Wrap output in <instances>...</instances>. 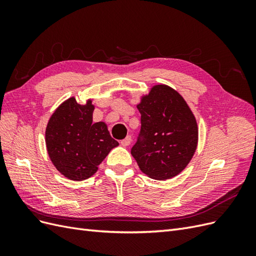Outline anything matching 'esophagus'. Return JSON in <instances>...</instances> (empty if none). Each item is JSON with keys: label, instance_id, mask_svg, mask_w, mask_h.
Returning <instances> with one entry per match:
<instances>
[{"label": "esophagus", "instance_id": "obj_1", "mask_svg": "<svg viewBox=\"0 0 256 256\" xmlns=\"http://www.w3.org/2000/svg\"><path fill=\"white\" fill-rule=\"evenodd\" d=\"M131 141H132V138H131L130 136H126L125 138H124V140H122L120 143H122V146H129L131 144Z\"/></svg>", "mask_w": 256, "mask_h": 256}]
</instances>
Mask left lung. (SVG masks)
Instances as JSON below:
<instances>
[{
	"label": "left lung",
	"mask_w": 256,
	"mask_h": 256,
	"mask_svg": "<svg viewBox=\"0 0 256 256\" xmlns=\"http://www.w3.org/2000/svg\"><path fill=\"white\" fill-rule=\"evenodd\" d=\"M141 131L131 148L141 171L170 180L188 166L198 146V124L184 99L168 85H154L142 97Z\"/></svg>",
	"instance_id": "1"
}]
</instances>
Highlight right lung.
<instances>
[{"mask_svg":"<svg viewBox=\"0 0 256 256\" xmlns=\"http://www.w3.org/2000/svg\"><path fill=\"white\" fill-rule=\"evenodd\" d=\"M92 100L79 104L72 97L52 114L46 129V145L54 166L72 180L94 175L109 152L118 145L104 122H92Z\"/></svg>","mask_w":256,"mask_h":256,"instance_id":"obj_1","label":"right lung"}]
</instances>
